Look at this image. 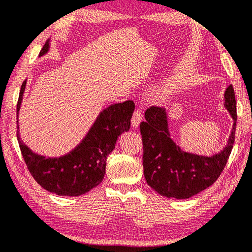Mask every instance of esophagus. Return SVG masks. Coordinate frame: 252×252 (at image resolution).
Here are the masks:
<instances>
[{
    "mask_svg": "<svg viewBox=\"0 0 252 252\" xmlns=\"http://www.w3.org/2000/svg\"><path fill=\"white\" fill-rule=\"evenodd\" d=\"M142 121V113L139 110H135L133 112V116H132V119H131V125L133 127H139L140 123Z\"/></svg>",
    "mask_w": 252,
    "mask_h": 252,
    "instance_id": "34e87169",
    "label": "esophagus"
}]
</instances>
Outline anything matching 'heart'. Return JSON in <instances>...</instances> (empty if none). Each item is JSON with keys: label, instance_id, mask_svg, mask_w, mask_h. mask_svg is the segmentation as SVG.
I'll return each instance as SVG.
<instances>
[{"label": "heart", "instance_id": "heart-1", "mask_svg": "<svg viewBox=\"0 0 252 252\" xmlns=\"http://www.w3.org/2000/svg\"><path fill=\"white\" fill-rule=\"evenodd\" d=\"M178 90V83L176 81H170L165 84H162L156 90V98L159 101H166L174 95Z\"/></svg>", "mask_w": 252, "mask_h": 252}]
</instances>
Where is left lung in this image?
<instances>
[{
    "instance_id": "8db88e82",
    "label": "left lung",
    "mask_w": 252,
    "mask_h": 252,
    "mask_svg": "<svg viewBox=\"0 0 252 252\" xmlns=\"http://www.w3.org/2000/svg\"><path fill=\"white\" fill-rule=\"evenodd\" d=\"M224 107L233 118V129L223 150L212 156L186 152L170 137L165 108L151 107L140 125L143 139V168L147 185L157 193L177 200L189 199L218 180L235 142L236 99L233 85L226 88Z\"/></svg>"
}]
</instances>
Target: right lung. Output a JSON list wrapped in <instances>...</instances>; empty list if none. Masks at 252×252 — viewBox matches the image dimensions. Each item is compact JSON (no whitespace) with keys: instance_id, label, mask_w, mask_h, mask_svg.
<instances>
[{"instance_id":"add662e5","label":"right lung","mask_w":252,"mask_h":252,"mask_svg":"<svg viewBox=\"0 0 252 252\" xmlns=\"http://www.w3.org/2000/svg\"><path fill=\"white\" fill-rule=\"evenodd\" d=\"M50 39L42 47L39 57L47 54ZM27 80H25L17 102L21 109ZM135 105L132 100L115 103L103 109L75 149L60 157H46L32 152L17 131V140L28 170L43 189L58 195L78 196L100 184L106 174V160L123 132L129 131Z\"/></svg>"}]
</instances>
